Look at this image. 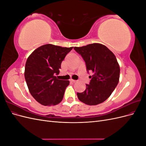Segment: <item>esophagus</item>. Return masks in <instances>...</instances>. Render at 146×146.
Returning a JSON list of instances; mask_svg holds the SVG:
<instances>
[{
  "label": "esophagus",
  "mask_w": 146,
  "mask_h": 146,
  "mask_svg": "<svg viewBox=\"0 0 146 146\" xmlns=\"http://www.w3.org/2000/svg\"><path fill=\"white\" fill-rule=\"evenodd\" d=\"M70 82L75 83V82H76L77 81H76V80H73V79H70Z\"/></svg>",
  "instance_id": "esophagus-1"
}]
</instances>
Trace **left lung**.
<instances>
[{"mask_svg":"<svg viewBox=\"0 0 146 146\" xmlns=\"http://www.w3.org/2000/svg\"><path fill=\"white\" fill-rule=\"evenodd\" d=\"M74 50L85 61L88 71H92L86 90L77 92L78 99L88 105H96L107 100L117 85L120 67L115 55L105 46L93 43Z\"/></svg>","mask_w":146,"mask_h":146,"instance_id":"8db88e82","label":"left lung"}]
</instances>
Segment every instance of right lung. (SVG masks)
Wrapping results in <instances>:
<instances>
[{
  "label": "right lung",
  "instance_id": "obj_1",
  "mask_svg": "<svg viewBox=\"0 0 146 146\" xmlns=\"http://www.w3.org/2000/svg\"><path fill=\"white\" fill-rule=\"evenodd\" d=\"M72 48L47 44L28 57L25 79L31 95L41 105H56L62 101L69 81L58 80L55 75L59 74L61 62Z\"/></svg>",
  "mask_w": 146,
  "mask_h": 146
}]
</instances>
